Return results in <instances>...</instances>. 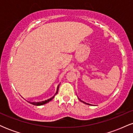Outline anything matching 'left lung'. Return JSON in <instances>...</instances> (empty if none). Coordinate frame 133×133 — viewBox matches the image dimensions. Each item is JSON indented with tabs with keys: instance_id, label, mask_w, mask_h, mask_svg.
I'll return each instance as SVG.
<instances>
[{
	"instance_id": "8db88e82",
	"label": "left lung",
	"mask_w": 133,
	"mask_h": 133,
	"mask_svg": "<svg viewBox=\"0 0 133 133\" xmlns=\"http://www.w3.org/2000/svg\"><path fill=\"white\" fill-rule=\"evenodd\" d=\"M79 100H80V99H79ZM80 101H82L81 100H80ZM82 103H84L86 104H88V105H91V104H88V103H84V102H83V101H82Z\"/></svg>"
}]
</instances>
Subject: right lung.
<instances>
[{
    "label": "right lung",
    "instance_id": "1",
    "mask_svg": "<svg viewBox=\"0 0 133 133\" xmlns=\"http://www.w3.org/2000/svg\"><path fill=\"white\" fill-rule=\"evenodd\" d=\"M59 85L57 86V91H56V94H54V96H52V97H51L50 99H48L45 100V101H41V102H37V103H35V102H33V103H30V104H32L34 105V106H41V105H43V104H46L47 103H49V101H51L52 99H53L54 97V96L56 95V94H57L58 92V91H59Z\"/></svg>",
    "mask_w": 133,
    "mask_h": 133
}]
</instances>
